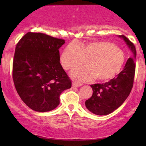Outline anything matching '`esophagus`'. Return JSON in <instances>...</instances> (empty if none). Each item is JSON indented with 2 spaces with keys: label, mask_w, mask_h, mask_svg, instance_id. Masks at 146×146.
<instances>
[{
  "label": "esophagus",
  "mask_w": 146,
  "mask_h": 146,
  "mask_svg": "<svg viewBox=\"0 0 146 146\" xmlns=\"http://www.w3.org/2000/svg\"><path fill=\"white\" fill-rule=\"evenodd\" d=\"M81 86H82V84L77 82H73V83H72V87L73 88H76V87H80Z\"/></svg>",
  "instance_id": "1"
}]
</instances>
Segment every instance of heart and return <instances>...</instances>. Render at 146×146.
<instances>
[{
    "label": "heart",
    "instance_id": "1",
    "mask_svg": "<svg viewBox=\"0 0 146 146\" xmlns=\"http://www.w3.org/2000/svg\"><path fill=\"white\" fill-rule=\"evenodd\" d=\"M86 60L88 66L74 70L71 76L81 81H89L96 78L98 81L105 82L119 73L125 56L119 48L105 41L91 42L81 46L71 43L61 56L62 65L66 70L82 66Z\"/></svg>",
    "mask_w": 146,
    "mask_h": 146
}]
</instances>
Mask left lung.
<instances>
[{
	"label": "left lung",
	"mask_w": 146,
	"mask_h": 146,
	"mask_svg": "<svg viewBox=\"0 0 146 146\" xmlns=\"http://www.w3.org/2000/svg\"><path fill=\"white\" fill-rule=\"evenodd\" d=\"M123 38L132 52V58L127 60L123 71L108 82L90 85L91 98L85 102L86 108L93 114L106 115L117 109L130 95L134 82L137 52L135 45L123 35Z\"/></svg>",
	"instance_id": "1"
}]
</instances>
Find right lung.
<instances>
[{
  "label": "right lung",
  "mask_w": 146,
  "mask_h": 146,
  "mask_svg": "<svg viewBox=\"0 0 146 146\" xmlns=\"http://www.w3.org/2000/svg\"><path fill=\"white\" fill-rule=\"evenodd\" d=\"M64 43L44 33L28 32L16 44L13 80L20 98L35 111L55 109L60 94L71 87L60 62L59 48Z\"/></svg>",
  "instance_id": "1"
}]
</instances>
